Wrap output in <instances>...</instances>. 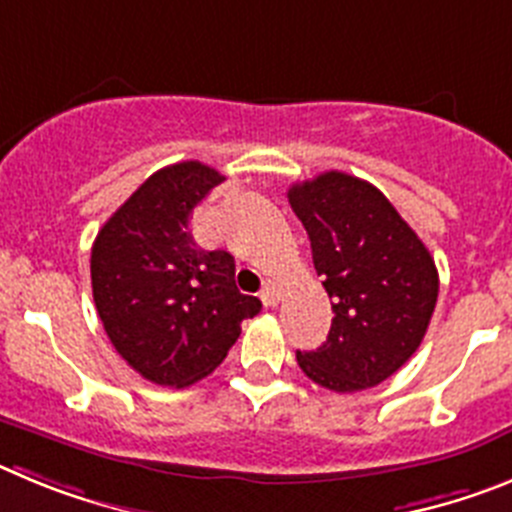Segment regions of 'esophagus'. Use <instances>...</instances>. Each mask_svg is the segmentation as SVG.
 <instances>
[{"label": "esophagus", "instance_id": "esophagus-1", "mask_svg": "<svg viewBox=\"0 0 512 512\" xmlns=\"http://www.w3.org/2000/svg\"><path fill=\"white\" fill-rule=\"evenodd\" d=\"M280 296H283V290H280V285L275 283V280H267V283L262 285L260 298H262V303H265V306H278Z\"/></svg>", "mask_w": 512, "mask_h": 512}]
</instances>
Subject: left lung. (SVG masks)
<instances>
[{"label":"left lung","mask_w":512,"mask_h":512,"mask_svg":"<svg viewBox=\"0 0 512 512\" xmlns=\"http://www.w3.org/2000/svg\"><path fill=\"white\" fill-rule=\"evenodd\" d=\"M316 273L331 298V329L296 352L303 375L334 393L380 385L413 357L439 298L434 257L372 183L329 170L290 186Z\"/></svg>","instance_id":"obj_1"}]
</instances>
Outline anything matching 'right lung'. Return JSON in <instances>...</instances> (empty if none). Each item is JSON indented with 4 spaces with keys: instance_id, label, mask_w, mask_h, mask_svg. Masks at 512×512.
I'll return each instance as SVG.
<instances>
[{
    "instance_id": "right-lung-1",
    "label": "right lung",
    "mask_w": 512,
    "mask_h": 512,
    "mask_svg": "<svg viewBox=\"0 0 512 512\" xmlns=\"http://www.w3.org/2000/svg\"><path fill=\"white\" fill-rule=\"evenodd\" d=\"M224 181L186 160L147 178L99 229L91 288L109 342L145 380L186 388L209 375L262 303L239 293L234 257L201 250L191 211Z\"/></svg>"
}]
</instances>
